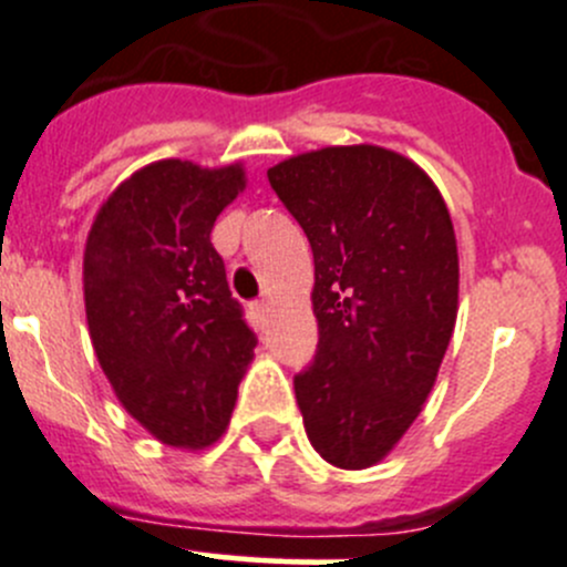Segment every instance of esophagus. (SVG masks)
I'll list each match as a JSON object with an SVG mask.
<instances>
[{
    "mask_svg": "<svg viewBox=\"0 0 567 567\" xmlns=\"http://www.w3.org/2000/svg\"><path fill=\"white\" fill-rule=\"evenodd\" d=\"M255 310H257V316H260V318H266V316H268V301H266V299L255 301Z\"/></svg>",
    "mask_w": 567,
    "mask_h": 567,
    "instance_id": "34e87169",
    "label": "esophagus"
}]
</instances>
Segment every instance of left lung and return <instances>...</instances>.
I'll list each match as a JSON object with an SVG mask.
<instances>
[{
	"mask_svg": "<svg viewBox=\"0 0 567 567\" xmlns=\"http://www.w3.org/2000/svg\"><path fill=\"white\" fill-rule=\"evenodd\" d=\"M316 257L318 351L293 379L320 458L368 468L436 384L458 316V247L433 181L375 145L323 147L268 169Z\"/></svg>",
	"mask_w": 567,
	"mask_h": 567,
	"instance_id": "1",
	"label": "left lung"
}]
</instances>
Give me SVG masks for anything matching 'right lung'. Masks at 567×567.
I'll return each instance as SVG.
<instances>
[{"label":"right lung","instance_id":"right-lung-1","mask_svg":"<svg viewBox=\"0 0 567 567\" xmlns=\"http://www.w3.org/2000/svg\"><path fill=\"white\" fill-rule=\"evenodd\" d=\"M244 186L241 164H147L101 205L84 247L95 357L123 409L173 447L203 450L225 433L255 357L210 244Z\"/></svg>","mask_w":567,"mask_h":567}]
</instances>
